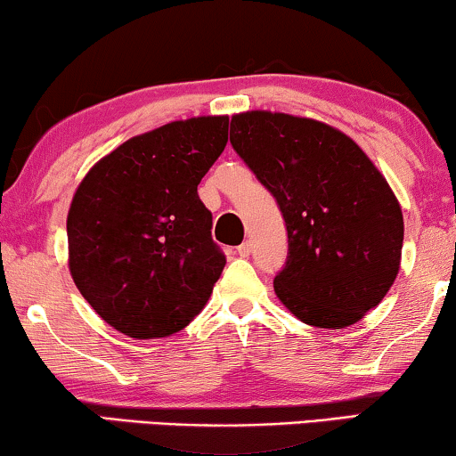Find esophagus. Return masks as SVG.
<instances>
[{"mask_svg": "<svg viewBox=\"0 0 456 456\" xmlns=\"http://www.w3.org/2000/svg\"><path fill=\"white\" fill-rule=\"evenodd\" d=\"M236 253H239L240 257H248V255H251V242H242V245L236 247Z\"/></svg>", "mask_w": 456, "mask_h": 456, "instance_id": "obj_1", "label": "esophagus"}]
</instances>
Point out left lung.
I'll return each mask as SVG.
<instances>
[{"label":"left lung","instance_id":"8db88e82","mask_svg":"<svg viewBox=\"0 0 456 456\" xmlns=\"http://www.w3.org/2000/svg\"><path fill=\"white\" fill-rule=\"evenodd\" d=\"M230 142L286 222L289 255L273 278L284 307L317 328L359 322L401 267L403 211L386 178L351 136L309 118L236 114Z\"/></svg>","mask_w":456,"mask_h":456}]
</instances>
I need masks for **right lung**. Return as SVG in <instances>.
<instances>
[{
    "instance_id": "1",
    "label": "right lung",
    "mask_w": 456,
    "mask_h": 456,
    "mask_svg": "<svg viewBox=\"0 0 456 456\" xmlns=\"http://www.w3.org/2000/svg\"><path fill=\"white\" fill-rule=\"evenodd\" d=\"M228 142L226 116L170 122L97 161L68 211L74 284L130 338L195 320L226 265L197 186Z\"/></svg>"
}]
</instances>
